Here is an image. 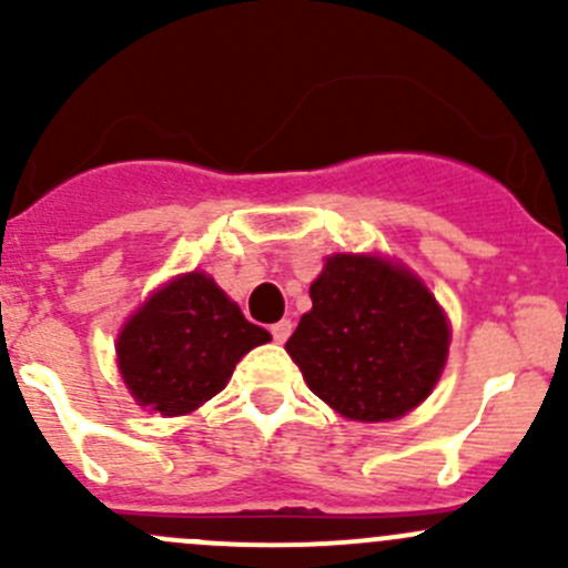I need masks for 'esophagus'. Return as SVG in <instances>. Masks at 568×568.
I'll return each instance as SVG.
<instances>
[{
  "label": "esophagus",
  "mask_w": 568,
  "mask_h": 568,
  "mask_svg": "<svg viewBox=\"0 0 568 568\" xmlns=\"http://www.w3.org/2000/svg\"><path fill=\"white\" fill-rule=\"evenodd\" d=\"M291 329H294V324H291L288 318H283V321H277V324L272 326V337L277 343H285L291 337Z\"/></svg>",
  "instance_id": "1"
}]
</instances>
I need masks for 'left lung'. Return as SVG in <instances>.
<instances>
[{"label": "left lung", "instance_id": "1", "mask_svg": "<svg viewBox=\"0 0 568 568\" xmlns=\"http://www.w3.org/2000/svg\"><path fill=\"white\" fill-rule=\"evenodd\" d=\"M311 300L285 348L332 409L352 420H393L434 390L450 329L420 280L382 257L335 255Z\"/></svg>", "mask_w": 568, "mask_h": 568}]
</instances>
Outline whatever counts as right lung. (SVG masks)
Here are the masks:
<instances>
[{"mask_svg": "<svg viewBox=\"0 0 568 568\" xmlns=\"http://www.w3.org/2000/svg\"><path fill=\"white\" fill-rule=\"evenodd\" d=\"M272 341L211 277L192 272L153 294L118 337V365L140 406L186 415L214 398L250 348Z\"/></svg>", "mask_w": 568, "mask_h": 568, "instance_id": "right-lung-1", "label": "right lung"}]
</instances>
